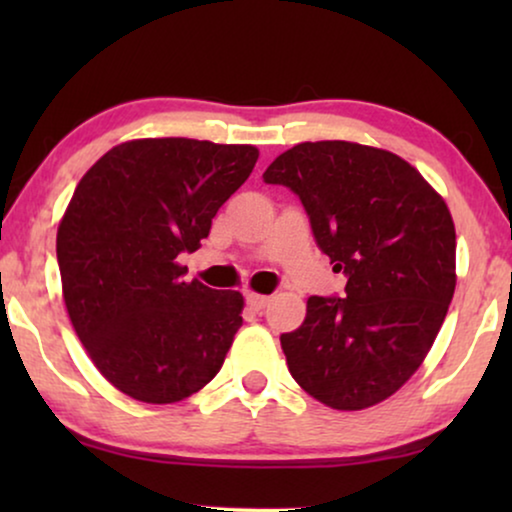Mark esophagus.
<instances>
[{
    "label": "esophagus",
    "mask_w": 512,
    "mask_h": 512,
    "mask_svg": "<svg viewBox=\"0 0 512 512\" xmlns=\"http://www.w3.org/2000/svg\"><path fill=\"white\" fill-rule=\"evenodd\" d=\"M244 298H247V305H249L251 310H254V312H261L263 307L270 303V298H268V296H258V293H251V291H249L247 296H244Z\"/></svg>",
    "instance_id": "1"
}]
</instances>
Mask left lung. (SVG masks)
<instances>
[{
	"label": "left lung",
	"instance_id": "left-lung-1",
	"mask_svg": "<svg viewBox=\"0 0 512 512\" xmlns=\"http://www.w3.org/2000/svg\"><path fill=\"white\" fill-rule=\"evenodd\" d=\"M303 202L317 247L347 277L340 296H312L282 333L289 373L335 410H363L410 380L454 296L457 237L445 200L396 153L305 142L263 172Z\"/></svg>",
	"mask_w": 512,
	"mask_h": 512
}]
</instances>
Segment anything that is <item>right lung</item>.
Instances as JSON below:
<instances>
[{
	"label": "right lung",
	"instance_id": "right-lung-1",
	"mask_svg": "<svg viewBox=\"0 0 512 512\" xmlns=\"http://www.w3.org/2000/svg\"><path fill=\"white\" fill-rule=\"evenodd\" d=\"M256 146L135 139L104 153L58 228L62 296L97 370L142 403H174L214 380L244 300L184 282L219 207L249 179Z\"/></svg>",
	"mask_w": 512,
	"mask_h": 512
}]
</instances>
